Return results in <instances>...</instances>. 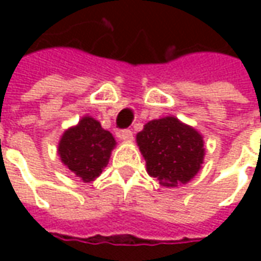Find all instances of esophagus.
Listing matches in <instances>:
<instances>
[{"mask_svg":"<svg viewBox=\"0 0 261 261\" xmlns=\"http://www.w3.org/2000/svg\"><path fill=\"white\" fill-rule=\"evenodd\" d=\"M119 138L123 140V141H133L134 140V134H133V131L130 128H127V130L119 131Z\"/></svg>","mask_w":261,"mask_h":261,"instance_id":"obj_1","label":"esophagus"}]
</instances>
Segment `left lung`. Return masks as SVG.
Wrapping results in <instances>:
<instances>
[{"label": "left lung", "instance_id": "left-lung-1", "mask_svg": "<svg viewBox=\"0 0 261 261\" xmlns=\"http://www.w3.org/2000/svg\"><path fill=\"white\" fill-rule=\"evenodd\" d=\"M149 176L173 187L192 180L204 158L202 137L175 117L152 120L137 134Z\"/></svg>", "mask_w": 261, "mask_h": 261}]
</instances>
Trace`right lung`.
I'll list each match as a JSON object with an SVG mask.
<instances>
[{"instance_id":"obj_1","label":"right lung","mask_w":261,"mask_h":261,"mask_svg":"<svg viewBox=\"0 0 261 261\" xmlns=\"http://www.w3.org/2000/svg\"><path fill=\"white\" fill-rule=\"evenodd\" d=\"M116 145L113 136L102 128L99 121L84 117L80 124L64 133L59 145L61 161L82 181L100 176Z\"/></svg>"}]
</instances>
